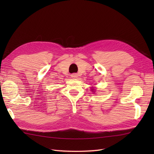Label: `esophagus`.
I'll return each instance as SVG.
<instances>
[{
  "mask_svg": "<svg viewBox=\"0 0 154 154\" xmlns=\"http://www.w3.org/2000/svg\"><path fill=\"white\" fill-rule=\"evenodd\" d=\"M71 76L72 78H74V79H76V78L78 77L77 73H73V74H71Z\"/></svg>",
  "mask_w": 154,
  "mask_h": 154,
  "instance_id": "1",
  "label": "esophagus"
}]
</instances>
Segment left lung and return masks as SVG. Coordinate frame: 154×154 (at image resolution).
<instances>
[{"label":"left lung","mask_w":154,"mask_h":154,"mask_svg":"<svg viewBox=\"0 0 154 154\" xmlns=\"http://www.w3.org/2000/svg\"><path fill=\"white\" fill-rule=\"evenodd\" d=\"M92 91H93V92H94V90L93 89H92Z\"/></svg>","instance_id":"1"}]
</instances>
